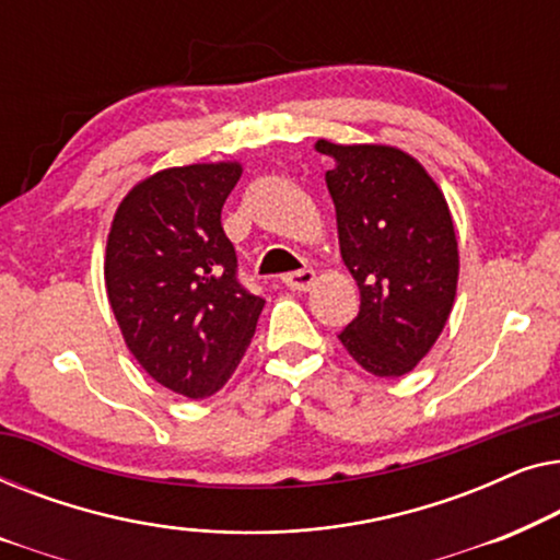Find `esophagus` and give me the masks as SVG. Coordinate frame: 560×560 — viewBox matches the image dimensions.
I'll return each instance as SVG.
<instances>
[{"mask_svg":"<svg viewBox=\"0 0 560 560\" xmlns=\"http://www.w3.org/2000/svg\"><path fill=\"white\" fill-rule=\"evenodd\" d=\"M282 282H285V288L290 290H298V293H305L313 282H316V272L313 270H298V272H288L282 275Z\"/></svg>","mask_w":560,"mask_h":560,"instance_id":"1","label":"esophagus"}]
</instances>
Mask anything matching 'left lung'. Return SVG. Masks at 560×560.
I'll return each mask as SVG.
<instances>
[{
    "instance_id": "8db88e82",
    "label": "left lung",
    "mask_w": 560,
    "mask_h": 560,
    "mask_svg": "<svg viewBox=\"0 0 560 560\" xmlns=\"http://www.w3.org/2000/svg\"><path fill=\"white\" fill-rule=\"evenodd\" d=\"M334 158L326 173L341 259L362 305L343 328V349L377 377H402L446 326L458 282L448 203L425 167L387 144L316 142Z\"/></svg>"
}]
</instances>
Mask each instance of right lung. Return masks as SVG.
Wrapping results in <instances>:
<instances>
[{"label": "right lung", "mask_w": 560, "mask_h": 560, "mask_svg": "<svg viewBox=\"0 0 560 560\" xmlns=\"http://www.w3.org/2000/svg\"><path fill=\"white\" fill-rule=\"evenodd\" d=\"M240 163L167 167L129 190L106 240V295L127 349L173 393L201 400L240 366L265 301L236 278L221 209Z\"/></svg>", "instance_id": "add662e5"}]
</instances>
